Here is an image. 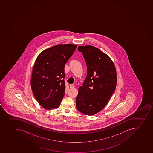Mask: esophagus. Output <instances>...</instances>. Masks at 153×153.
Returning a JSON list of instances; mask_svg holds the SVG:
<instances>
[{
  "instance_id": "obj_1",
  "label": "esophagus",
  "mask_w": 153,
  "mask_h": 153,
  "mask_svg": "<svg viewBox=\"0 0 153 153\" xmlns=\"http://www.w3.org/2000/svg\"><path fill=\"white\" fill-rule=\"evenodd\" d=\"M70 88H74V85L73 84H71V85H70Z\"/></svg>"
}]
</instances>
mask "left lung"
Instances as JSON below:
<instances>
[{"label":"left lung","instance_id":"1","mask_svg":"<svg viewBox=\"0 0 153 153\" xmlns=\"http://www.w3.org/2000/svg\"><path fill=\"white\" fill-rule=\"evenodd\" d=\"M87 68V76L76 98L77 110L92 115L107 105L115 90L117 76L111 59L99 48L92 45L78 47Z\"/></svg>","mask_w":153,"mask_h":153}]
</instances>
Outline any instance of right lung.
<instances>
[{
  "mask_svg": "<svg viewBox=\"0 0 153 153\" xmlns=\"http://www.w3.org/2000/svg\"><path fill=\"white\" fill-rule=\"evenodd\" d=\"M77 45H57L40 53L32 74L31 86L35 98L43 108H56L65 94V64Z\"/></svg>",
  "mask_w": 153,
  "mask_h": 153,
  "instance_id": "1",
  "label": "right lung"
}]
</instances>
